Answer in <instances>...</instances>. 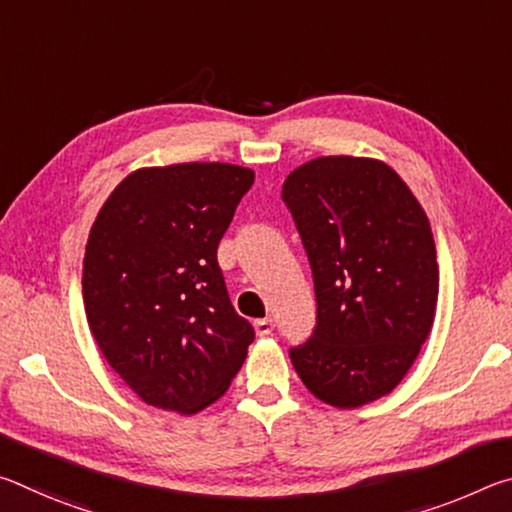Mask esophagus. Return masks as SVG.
Instances as JSON below:
<instances>
[{
    "label": "esophagus",
    "mask_w": 512,
    "mask_h": 512,
    "mask_svg": "<svg viewBox=\"0 0 512 512\" xmlns=\"http://www.w3.org/2000/svg\"><path fill=\"white\" fill-rule=\"evenodd\" d=\"M275 329V323L271 318H259V320H255V332L259 334V336H268Z\"/></svg>",
    "instance_id": "obj_1"
}]
</instances>
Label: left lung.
<instances>
[{"mask_svg": "<svg viewBox=\"0 0 512 512\" xmlns=\"http://www.w3.org/2000/svg\"><path fill=\"white\" fill-rule=\"evenodd\" d=\"M307 250L316 329L289 357L320 402L357 409L393 391L418 359L438 302L431 225L393 167L325 155L282 185Z\"/></svg>", "mask_w": 512, "mask_h": 512, "instance_id": "left-lung-1", "label": "left lung"}]
</instances>
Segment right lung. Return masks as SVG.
Here are the masks:
<instances>
[{
    "instance_id": "1",
    "label": "right lung",
    "mask_w": 512,
    "mask_h": 512,
    "mask_svg": "<svg viewBox=\"0 0 512 512\" xmlns=\"http://www.w3.org/2000/svg\"><path fill=\"white\" fill-rule=\"evenodd\" d=\"M255 171L225 162L142 167L112 189L83 259L90 332L155 409L194 415L228 391L255 329L225 289L216 248Z\"/></svg>"
}]
</instances>
